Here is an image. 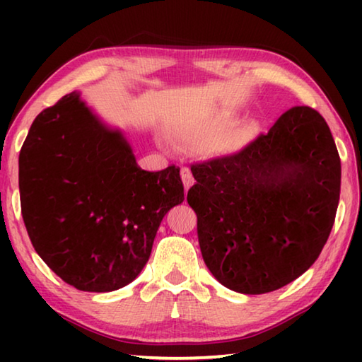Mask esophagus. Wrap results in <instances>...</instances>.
<instances>
[{
  "label": "esophagus",
  "instance_id": "34e87169",
  "mask_svg": "<svg viewBox=\"0 0 362 362\" xmlns=\"http://www.w3.org/2000/svg\"><path fill=\"white\" fill-rule=\"evenodd\" d=\"M180 175H182L183 188H185V192H188L189 187H192L193 183H194L193 175H192V173H189V169H188V168H182V170H180Z\"/></svg>",
  "mask_w": 362,
  "mask_h": 362
}]
</instances>
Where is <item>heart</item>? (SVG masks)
Here are the masks:
<instances>
[{"label":"heart","mask_w":362,"mask_h":362,"mask_svg":"<svg viewBox=\"0 0 362 362\" xmlns=\"http://www.w3.org/2000/svg\"><path fill=\"white\" fill-rule=\"evenodd\" d=\"M222 144H225V140H222Z\"/></svg>","instance_id":"b5f03b06"}]
</instances>
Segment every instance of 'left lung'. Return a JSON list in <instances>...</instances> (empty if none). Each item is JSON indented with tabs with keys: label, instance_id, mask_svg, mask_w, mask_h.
<instances>
[{
	"label": "left lung",
	"instance_id": "1",
	"mask_svg": "<svg viewBox=\"0 0 362 362\" xmlns=\"http://www.w3.org/2000/svg\"><path fill=\"white\" fill-rule=\"evenodd\" d=\"M187 201L206 267L257 296L292 283L320 257L340 198V156L316 110L293 107L235 155L192 166Z\"/></svg>",
	"mask_w": 362,
	"mask_h": 362
}]
</instances>
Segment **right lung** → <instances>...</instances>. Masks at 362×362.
I'll list each match as a JSON object with an SVG mask.
<instances>
[{
  "label": "right lung",
  "mask_w": 362,
  "mask_h": 362,
  "mask_svg": "<svg viewBox=\"0 0 362 362\" xmlns=\"http://www.w3.org/2000/svg\"><path fill=\"white\" fill-rule=\"evenodd\" d=\"M180 169L142 170L124 134L79 93L36 116L19 155L22 217L36 252L66 284L112 292L136 279L159 223L183 201Z\"/></svg>",
  "instance_id": "obj_1"
}]
</instances>
